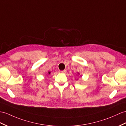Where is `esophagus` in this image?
I'll list each match as a JSON object with an SVG mask.
<instances>
[{"label": "esophagus", "mask_w": 126, "mask_h": 126, "mask_svg": "<svg viewBox=\"0 0 126 126\" xmlns=\"http://www.w3.org/2000/svg\"><path fill=\"white\" fill-rule=\"evenodd\" d=\"M60 73H66V70H60L59 72Z\"/></svg>", "instance_id": "34e87169"}]
</instances>
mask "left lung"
Segmentation results:
<instances>
[{
	"instance_id": "8db88e82",
	"label": "left lung",
	"mask_w": 126,
	"mask_h": 126,
	"mask_svg": "<svg viewBox=\"0 0 126 126\" xmlns=\"http://www.w3.org/2000/svg\"><path fill=\"white\" fill-rule=\"evenodd\" d=\"M78 74H79V73H78Z\"/></svg>"
}]
</instances>
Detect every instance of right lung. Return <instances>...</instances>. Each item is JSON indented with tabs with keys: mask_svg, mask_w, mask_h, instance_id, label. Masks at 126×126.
Listing matches in <instances>:
<instances>
[{
	"mask_svg": "<svg viewBox=\"0 0 126 126\" xmlns=\"http://www.w3.org/2000/svg\"><path fill=\"white\" fill-rule=\"evenodd\" d=\"M48 74H50V73H51V72H48Z\"/></svg>",
	"mask_w": 126,
	"mask_h": 126,
	"instance_id": "right-lung-1",
	"label": "right lung"
}]
</instances>
